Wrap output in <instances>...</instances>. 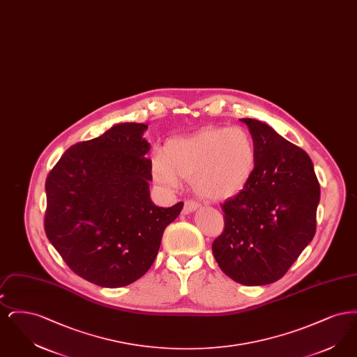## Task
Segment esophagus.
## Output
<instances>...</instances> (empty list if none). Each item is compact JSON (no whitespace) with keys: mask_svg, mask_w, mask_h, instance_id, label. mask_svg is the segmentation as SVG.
<instances>
[{"mask_svg":"<svg viewBox=\"0 0 357 357\" xmlns=\"http://www.w3.org/2000/svg\"><path fill=\"white\" fill-rule=\"evenodd\" d=\"M198 207H199L198 202H195V201H192V199H186L185 204H183V213H185V214L192 213V211H195Z\"/></svg>","mask_w":357,"mask_h":357,"instance_id":"obj_1","label":"esophagus"}]
</instances>
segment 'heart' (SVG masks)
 Wrapping results in <instances>:
<instances>
[{
	"mask_svg": "<svg viewBox=\"0 0 357 357\" xmlns=\"http://www.w3.org/2000/svg\"><path fill=\"white\" fill-rule=\"evenodd\" d=\"M255 143L242 127H206L187 137L171 139L155 156L153 179L174 191L181 178H191L194 191L207 199H226L239 192L253 175Z\"/></svg>",
	"mask_w": 357,
	"mask_h": 357,
	"instance_id": "b5f03b06",
	"label": "heart"
}]
</instances>
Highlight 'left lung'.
Listing matches in <instances>:
<instances>
[{
  "label": "left lung",
  "instance_id": "8db88e82",
  "mask_svg": "<svg viewBox=\"0 0 357 357\" xmlns=\"http://www.w3.org/2000/svg\"><path fill=\"white\" fill-rule=\"evenodd\" d=\"M241 120L255 139V171L222 204L225 229L211 248L231 280L268 285L288 272L314 237L320 183L303 149L259 120Z\"/></svg>",
  "mask_w": 357,
  "mask_h": 357
}]
</instances>
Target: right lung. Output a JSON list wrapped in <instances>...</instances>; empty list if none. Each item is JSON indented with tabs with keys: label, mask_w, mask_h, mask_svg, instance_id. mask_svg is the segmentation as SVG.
Masks as SVG:
<instances>
[{
	"label": "right lung",
	"mask_w": 357,
	"mask_h": 357,
	"mask_svg": "<svg viewBox=\"0 0 357 357\" xmlns=\"http://www.w3.org/2000/svg\"><path fill=\"white\" fill-rule=\"evenodd\" d=\"M146 130L120 123L76 143L47 176V237L70 271L102 288L126 287L146 274L165 229L183 207H158L150 198Z\"/></svg>",
	"instance_id": "obj_1"
}]
</instances>
